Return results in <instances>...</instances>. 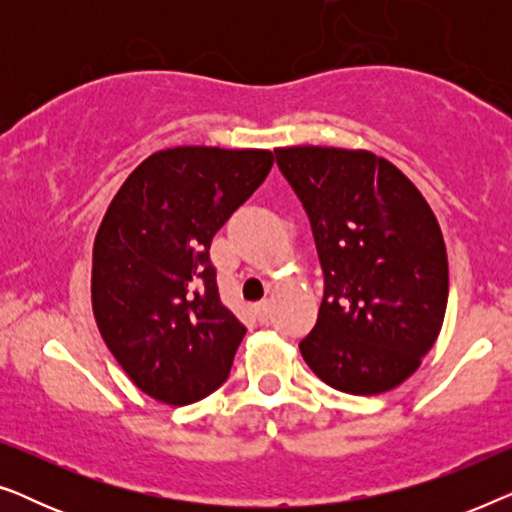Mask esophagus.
Instances as JSON below:
<instances>
[{
	"mask_svg": "<svg viewBox=\"0 0 512 512\" xmlns=\"http://www.w3.org/2000/svg\"><path fill=\"white\" fill-rule=\"evenodd\" d=\"M254 312H256L258 321H268L270 319V303H268V300H263V303L254 305Z\"/></svg>",
	"mask_w": 512,
	"mask_h": 512,
	"instance_id": "obj_1",
	"label": "esophagus"
}]
</instances>
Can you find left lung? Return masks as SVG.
I'll list each match as a JSON object with an SVG mask.
<instances>
[{
  "instance_id": "8db88e82",
  "label": "left lung",
  "mask_w": 512,
  "mask_h": 512,
  "mask_svg": "<svg viewBox=\"0 0 512 512\" xmlns=\"http://www.w3.org/2000/svg\"><path fill=\"white\" fill-rule=\"evenodd\" d=\"M310 219L324 298L300 354L328 387L373 396L398 387L436 342L447 251L417 186L370 151L275 149Z\"/></svg>"
}]
</instances>
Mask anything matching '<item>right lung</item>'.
<instances>
[{
	"label": "right lung",
	"mask_w": 512,
	"mask_h": 512,
	"mask_svg": "<svg viewBox=\"0 0 512 512\" xmlns=\"http://www.w3.org/2000/svg\"><path fill=\"white\" fill-rule=\"evenodd\" d=\"M272 163L261 149L158 151L104 214L93 247L95 321L156 401L188 405L226 382L247 328L221 303L209 247Z\"/></svg>",
	"instance_id": "1"
}]
</instances>
